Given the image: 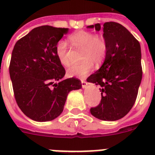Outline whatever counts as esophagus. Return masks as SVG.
<instances>
[{"mask_svg":"<svg viewBox=\"0 0 155 155\" xmlns=\"http://www.w3.org/2000/svg\"><path fill=\"white\" fill-rule=\"evenodd\" d=\"M81 83H82V87H83V88H86V87H87V84H88V83H87V81H85V80H81Z\"/></svg>","mask_w":155,"mask_h":155,"instance_id":"esophagus-1","label":"esophagus"}]
</instances>
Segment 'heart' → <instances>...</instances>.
I'll return each instance as SVG.
<instances>
[{
  "mask_svg": "<svg viewBox=\"0 0 155 155\" xmlns=\"http://www.w3.org/2000/svg\"><path fill=\"white\" fill-rule=\"evenodd\" d=\"M74 48L82 49L80 64H74L67 70L71 77L84 78L92 71L94 62L99 64L104 60L107 54V42L102 36L95 35L92 32L79 30L68 37ZM55 53L60 63L64 66L70 64L68 57V46L65 41L60 40L56 45Z\"/></svg>",
  "mask_w": 155,
  "mask_h": 155,
  "instance_id": "heart-1",
  "label": "heart"
}]
</instances>
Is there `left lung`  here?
Wrapping results in <instances>:
<instances>
[{"mask_svg":"<svg viewBox=\"0 0 155 155\" xmlns=\"http://www.w3.org/2000/svg\"><path fill=\"white\" fill-rule=\"evenodd\" d=\"M87 28L99 31L101 25ZM102 29L107 47L105 60L87 79L101 87V100L91 113L101 120L115 121L127 115L137 99L143 74L140 45L121 24L107 21Z\"/></svg>","mask_w":155,"mask_h":155,"instance_id":"8db88e82","label":"left lung"}]
</instances>
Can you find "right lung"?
<instances>
[{
    "label": "right lung",
    "instance_id": "add662e5",
    "mask_svg": "<svg viewBox=\"0 0 155 155\" xmlns=\"http://www.w3.org/2000/svg\"><path fill=\"white\" fill-rule=\"evenodd\" d=\"M67 28L42 25L16 42L9 73L16 103L21 111L37 122L51 121L61 115L68 93L82 87L76 78L63 79L65 70L55 48ZM59 81L58 84H54Z\"/></svg>",
    "mask_w": 155,
    "mask_h": 155
}]
</instances>
